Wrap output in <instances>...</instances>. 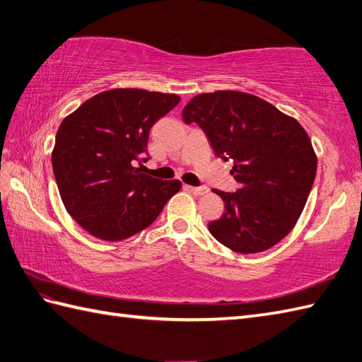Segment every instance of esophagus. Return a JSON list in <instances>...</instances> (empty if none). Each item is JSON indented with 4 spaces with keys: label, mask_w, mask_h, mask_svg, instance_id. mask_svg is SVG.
<instances>
[{
    "label": "esophagus",
    "mask_w": 362,
    "mask_h": 362,
    "mask_svg": "<svg viewBox=\"0 0 362 362\" xmlns=\"http://www.w3.org/2000/svg\"><path fill=\"white\" fill-rule=\"evenodd\" d=\"M184 189H186L187 192H190V193H193V195H197V197H202V195H206V193L209 192L206 187H193V186H184Z\"/></svg>",
    "instance_id": "esophagus-1"
}]
</instances>
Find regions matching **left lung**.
<instances>
[{
  "mask_svg": "<svg viewBox=\"0 0 362 362\" xmlns=\"http://www.w3.org/2000/svg\"><path fill=\"white\" fill-rule=\"evenodd\" d=\"M206 132L218 158L232 160L236 193L214 189L226 211L209 232L238 253H258L295 227L312 190L316 153L307 132L266 100L240 90L199 93L182 110Z\"/></svg>",
  "mask_w": 362,
  "mask_h": 362,
  "instance_id": "obj_1",
  "label": "left lung"
}]
</instances>
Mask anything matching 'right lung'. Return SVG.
<instances>
[{
	"mask_svg": "<svg viewBox=\"0 0 362 362\" xmlns=\"http://www.w3.org/2000/svg\"><path fill=\"white\" fill-rule=\"evenodd\" d=\"M181 101L178 95L112 89L84 101L61 122L52 165L67 214L104 241L151 226L180 192L178 180L141 173L148 132Z\"/></svg>",
	"mask_w": 362,
	"mask_h": 362,
	"instance_id": "add662e5",
	"label": "right lung"
}]
</instances>
